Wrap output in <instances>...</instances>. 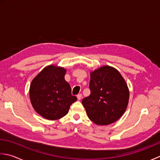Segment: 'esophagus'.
<instances>
[{
	"mask_svg": "<svg viewBox=\"0 0 160 160\" xmlns=\"http://www.w3.org/2000/svg\"><path fill=\"white\" fill-rule=\"evenodd\" d=\"M77 97L78 100H81V99L82 98V94H78V95L77 96Z\"/></svg>",
	"mask_w": 160,
	"mask_h": 160,
	"instance_id": "obj_1",
	"label": "esophagus"
}]
</instances>
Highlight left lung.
I'll use <instances>...</instances> for the list:
<instances>
[{
  "label": "left lung",
  "mask_w": 160,
  "mask_h": 160,
  "mask_svg": "<svg viewBox=\"0 0 160 160\" xmlns=\"http://www.w3.org/2000/svg\"><path fill=\"white\" fill-rule=\"evenodd\" d=\"M90 94L82 100L88 117L97 125L115 122L126 111L129 90L115 68L108 66L91 72Z\"/></svg>",
  "instance_id": "obj_1"
}]
</instances>
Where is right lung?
<instances>
[{
  "label": "right lung",
  "instance_id": "right-lung-1",
  "mask_svg": "<svg viewBox=\"0 0 160 160\" xmlns=\"http://www.w3.org/2000/svg\"><path fill=\"white\" fill-rule=\"evenodd\" d=\"M66 70L57 66L45 67L30 84V97L36 112L49 120L64 117L77 101L71 88L65 80Z\"/></svg>",
  "mask_w": 160,
  "mask_h": 160
}]
</instances>
